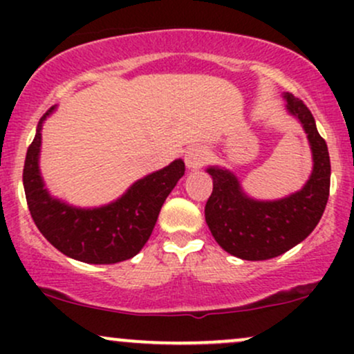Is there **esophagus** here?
I'll list each match as a JSON object with an SVG mask.
<instances>
[{
	"label": "esophagus",
	"mask_w": 354,
	"mask_h": 354,
	"mask_svg": "<svg viewBox=\"0 0 354 354\" xmlns=\"http://www.w3.org/2000/svg\"><path fill=\"white\" fill-rule=\"evenodd\" d=\"M208 161V151L201 146H191L185 154V163L189 169H198Z\"/></svg>",
	"instance_id": "esophagus-1"
}]
</instances>
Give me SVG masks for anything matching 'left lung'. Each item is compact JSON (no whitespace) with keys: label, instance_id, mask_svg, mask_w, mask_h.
I'll return each mask as SVG.
<instances>
[{"label":"left lung","instance_id":"8db88e82","mask_svg":"<svg viewBox=\"0 0 354 354\" xmlns=\"http://www.w3.org/2000/svg\"><path fill=\"white\" fill-rule=\"evenodd\" d=\"M284 98L288 111L301 121L313 151V173L301 191L278 201H256L243 193L230 169H206L213 178V193L205 206L211 234L223 250L248 261L276 258L310 236L330 196L326 141L319 136L306 104L290 93Z\"/></svg>","mask_w":354,"mask_h":354}]
</instances>
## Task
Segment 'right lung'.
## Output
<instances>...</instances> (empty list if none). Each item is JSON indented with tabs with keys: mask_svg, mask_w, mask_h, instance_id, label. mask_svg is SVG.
<instances>
[{
	"mask_svg": "<svg viewBox=\"0 0 354 354\" xmlns=\"http://www.w3.org/2000/svg\"><path fill=\"white\" fill-rule=\"evenodd\" d=\"M55 106L39 120L24 160L23 185L28 208L41 234L61 253L91 265H113L133 258L146 245L161 206L185 174L181 160L138 180L120 200L101 208L81 209L51 198L39 174L41 126Z\"/></svg>",
	"mask_w": 354,
	"mask_h": 354,
	"instance_id": "obj_1",
	"label": "right lung"
}]
</instances>
